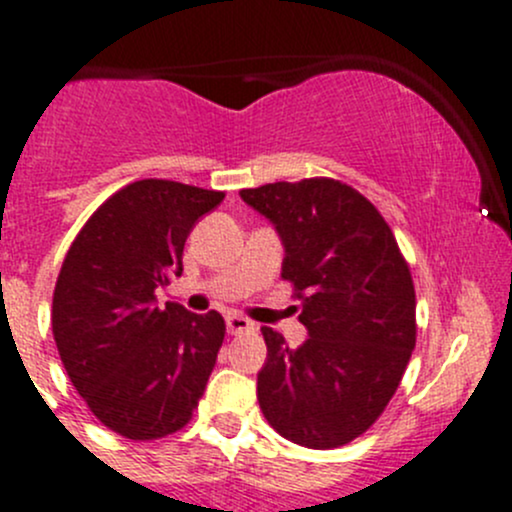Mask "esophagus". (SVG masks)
Returning <instances> with one entry per match:
<instances>
[{"label": "esophagus", "instance_id": "34e87169", "mask_svg": "<svg viewBox=\"0 0 512 512\" xmlns=\"http://www.w3.org/2000/svg\"><path fill=\"white\" fill-rule=\"evenodd\" d=\"M256 325L251 323L244 315H226V333L229 335H241V333H254Z\"/></svg>", "mask_w": 512, "mask_h": 512}]
</instances>
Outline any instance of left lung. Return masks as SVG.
I'll return each mask as SVG.
<instances>
[{"label":"left lung","instance_id":"8db88e82","mask_svg":"<svg viewBox=\"0 0 512 512\" xmlns=\"http://www.w3.org/2000/svg\"><path fill=\"white\" fill-rule=\"evenodd\" d=\"M281 239V276L298 291L308 337L288 347L263 328L268 355L256 394L268 424L293 444L337 449L377 421L416 342V300L392 229L337 179L241 189Z\"/></svg>","mask_w":512,"mask_h":512}]
</instances>
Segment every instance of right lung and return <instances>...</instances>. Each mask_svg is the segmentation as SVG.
<instances>
[{
    "mask_svg": "<svg viewBox=\"0 0 512 512\" xmlns=\"http://www.w3.org/2000/svg\"><path fill=\"white\" fill-rule=\"evenodd\" d=\"M224 192L140 179L115 192L68 249L51 328L73 387L108 429L147 441L182 429L224 342L217 310L157 308V288L182 276L189 231Z\"/></svg>",
    "mask_w": 512,
    "mask_h": 512,
    "instance_id": "add662e5",
    "label": "right lung"
}]
</instances>
